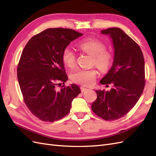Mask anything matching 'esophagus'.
Instances as JSON below:
<instances>
[{"label":"esophagus","instance_id":"obj_1","mask_svg":"<svg viewBox=\"0 0 156 156\" xmlns=\"http://www.w3.org/2000/svg\"><path fill=\"white\" fill-rule=\"evenodd\" d=\"M88 88H84V87H81V92H85V91H87V90H88Z\"/></svg>","mask_w":156,"mask_h":156}]
</instances>
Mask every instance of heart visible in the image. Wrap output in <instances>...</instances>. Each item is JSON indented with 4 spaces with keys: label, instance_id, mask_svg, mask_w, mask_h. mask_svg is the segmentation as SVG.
I'll return each mask as SVG.
<instances>
[{
    "label": "heart",
    "instance_id": "b5f03b06",
    "mask_svg": "<svg viewBox=\"0 0 156 156\" xmlns=\"http://www.w3.org/2000/svg\"><path fill=\"white\" fill-rule=\"evenodd\" d=\"M78 47L82 51L93 56V64L100 70L106 71L111 66L112 55L108 51H105V46L101 41L88 38L81 41ZM62 58L63 62L68 67L74 66L76 62V55L71 47L68 46L64 49ZM96 75L97 72L94 69L78 68L71 73L70 77L75 83L89 86L94 83Z\"/></svg>",
    "mask_w": 156,
    "mask_h": 156
}]
</instances>
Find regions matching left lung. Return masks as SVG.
I'll return each instance as SVG.
<instances>
[{
    "label": "left lung",
    "mask_w": 156,
    "mask_h": 156,
    "mask_svg": "<svg viewBox=\"0 0 156 156\" xmlns=\"http://www.w3.org/2000/svg\"><path fill=\"white\" fill-rule=\"evenodd\" d=\"M101 33L111 39L114 58L100 83L113 87L109 91L96 90L97 99L91 107L101 119L114 120L124 116L139 100L145 85L144 60L138 44L119 28H108Z\"/></svg>",
    "instance_id": "obj_1"
}]
</instances>
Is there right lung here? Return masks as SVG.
<instances>
[{
	"label": "right lung",
	"instance_id": "obj_1",
	"mask_svg": "<svg viewBox=\"0 0 156 156\" xmlns=\"http://www.w3.org/2000/svg\"><path fill=\"white\" fill-rule=\"evenodd\" d=\"M69 29H48L33 36L23 49L17 79L26 105L42 121L53 122L66 116L72 102L81 93L75 84L56 86L68 80L62 60L64 49L83 36Z\"/></svg>",
	"mask_w": 156,
	"mask_h": 156
}]
</instances>
